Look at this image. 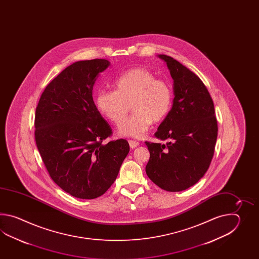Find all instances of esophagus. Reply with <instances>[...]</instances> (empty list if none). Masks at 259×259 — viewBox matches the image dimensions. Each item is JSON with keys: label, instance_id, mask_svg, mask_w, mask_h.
Returning a JSON list of instances; mask_svg holds the SVG:
<instances>
[{"label": "esophagus", "instance_id": "34e87169", "mask_svg": "<svg viewBox=\"0 0 259 259\" xmlns=\"http://www.w3.org/2000/svg\"><path fill=\"white\" fill-rule=\"evenodd\" d=\"M128 143H130V146H131V148H136L137 146H139V144L140 143L136 142V141H133V140H128Z\"/></svg>", "mask_w": 259, "mask_h": 259}]
</instances>
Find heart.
Returning <instances> with one entry per match:
<instances>
[{
  "instance_id": "1",
  "label": "heart",
  "mask_w": 259,
  "mask_h": 259,
  "mask_svg": "<svg viewBox=\"0 0 259 259\" xmlns=\"http://www.w3.org/2000/svg\"><path fill=\"white\" fill-rule=\"evenodd\" d=\"M114 91L100 90L95 95L98 110L110 121L120 124L127 116L132 104L134 114L119 127L121 135L142 138L153 121L159 122L168 115L173 92L164 79L153 72L135 67L123 72L113 80Z\"/></svg>"
}]
</instances>
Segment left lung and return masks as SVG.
<instances>
[{
	"label": "left lung",
	"instance_id": "obj_1",
	"mask_svg": "<svg viewBox=\"0 0 259 259\" xmlns=\"http://www.w3.org/2000/svg\"><path fill=\"white\" fill-rule=\"evenodd\" d=\"M165 61L174 80V99L154 136L166 143L145 142L150 159L149 179L167 192L194 185L209 167L215 152L218 122L213 100L203 81L170 56Z\"/></svg>",
	"mask_w": 259,
	"mask_h": 259
}]
</instances>
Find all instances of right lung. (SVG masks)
<instances>
[{"mask_svg": "<svg viewBox=\"0 0 259 259\" xmlns=\"http://www.w3.org/2000/svg\"><path fill=\"white\" fill-rule=\"evenodd\" d=\"M105 59L77 61L47 85L35 114V141L52 180L72 196L94 199L116 181L130 152L126 140L112 135L93 98Z\"/></svg>", "mask_w": 259, "mask_h": 259, "instance_id": "obj_1", "label": "right lung"}]
</instances>
